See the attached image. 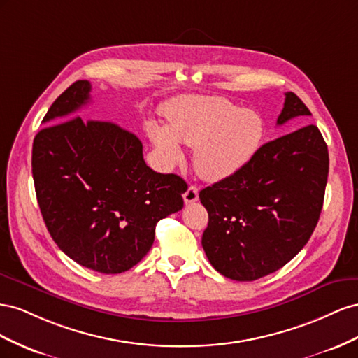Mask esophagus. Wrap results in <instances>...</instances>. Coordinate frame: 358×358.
<instances>
[{
	"label": "esophagus",
	"mask_w": 358,
	"mask_h": 358,
	"mask_svg": "<svg viewBox=\"0 0 358 358\" xmlns=\"http://www.w3.org/2000/svg\"><path fill=\"white\" fill-rule=\"evenodd\" d=\"M182 198H185V202H186V203L196 202L198 198H199V189L195 187V186H190V187L185 192V195H182Z\"/></svg>",
	"instance_id": "1"
}]
</instances>
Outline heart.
I'll return each mask as SVG.
<instances>
[{
  "label": "heart",
  "mask_w": 358,
  "mask_h": 358,
  "mask_svg": "<svg viewBox=\"0 0 358 358\" xmlns=\"http://www.w3.org/2000/svg\"><path fill=\"white\" fill-rule=\"evenodd\" d=\"M166 126L148 122L147 131L169 165L182 159L180 144L195 148L193 165L202 178L236 176L258 156L265 121L257 110L217 96H182L163 108Z\"/></svg>",
  "instance_id": "heart-1"
}]
</instances>
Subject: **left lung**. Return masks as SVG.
<instances>
[{"label": "left lung", "mask_w": 358, "mask_h": 358, "mask_svg": "<svg viewBox=\"0 0 358 358\" xmlns=\"http://www.w3.org/2000/svg\"><path fill=\"white\" fill-rule=\"evenodd\" d=\"M310 115L294 93H285L278 118ZM329 150L309 124L264 144L236 176L199 192L208 211L202 248L224 278L252 282L278 271L309 241L322 210Z\"/></svg>", "instance_id": "1"}]
</instances>
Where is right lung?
<instances>
[{"instance_id":"obj_1","label":"right lung","mask_w":358,"mask_h":358,"mask_svg":"<svg viewBox=\"0 0 358 358\" xmlns=\"http://www.w3.org/2000/svg\"><path fill=\"white\" fill-rule=\"evenodd\" d=\"M90 91L76 80L46 112L33 142L34 187L57 246L83 267L118 274L145 257L157 222L182 208L187 185L147 166L131 131L78 117Z\"/></svg>"}]
</instances>
